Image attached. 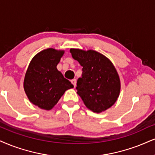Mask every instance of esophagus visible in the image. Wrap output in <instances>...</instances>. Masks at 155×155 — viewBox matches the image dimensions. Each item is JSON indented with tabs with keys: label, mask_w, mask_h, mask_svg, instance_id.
<instances>
[{
	"label": "esophagus",
	"mask_w": 155,
	"mask_h": 155,
	"mask_svg": "<svg viewBox=\"0 0 155 155\" xmlns=\"http://www.w3.org/2000/svg\"><path fill=\"white\" fill-rule=\"evenodd\" d=\"M71 83H72V85H74V87L76 86V80L75 79H72L71 81Z\"/></svg>",
	"instance_id": "esophagus-1"
}]
</instances>
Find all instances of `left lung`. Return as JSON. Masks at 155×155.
<instances>
[{
    "mask_svg": "<svg viewBox=\"0 0 155 155\" xmlns=\"http://www.w3.org/2000/svg\"><path fill=\"white\" fill-rule=\"evenodd\" d=\"M72 58L83 67L78 80L77 93L84 104L95 113L104 111L119 96L121 82L116 69L108 58L98 51L70 49Z\"/></svg>",
    "mask_w": 155,
    "mask_h": 155,
    "instance_id": "left-lung-1",
    "label": "left lung"
}]
</instances>
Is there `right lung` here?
Instances as JSON below:
<instances>
[{
	"label": "right lung",
	"mask_w": 155,
	"mask_h": 155,
	"mask_svg": "<svg viewBox=\"0 0 155 155\" xmlns=\"http://www.w3.org/2000/svg\"><path fill=\"white\" fill-rule=\"evenodd\" d=\"M64 53L53 48L44 49L32 58L25 74V93L30 102L41 109L51 110L67 90L74 87L57 68Z\"/></svg>",
	"instance_id": "obj_1"
}]
</instances>
